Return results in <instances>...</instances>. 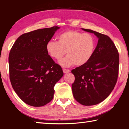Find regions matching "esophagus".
<instances>
[{
  "label": "esophagus",
  "mask_w": 129,
  "mask_h": 129,
  "mask_svg": "<svg viewBox=\"0 0 129 129\" xmlns=\"http://www.w3.org/2000/svg\"><path fill=\"white\" fill-rule=\"evenodd\" d=\"M62 71H63V72H64V73H68L70 72L69 69H63Z\"/></svg>",
  "instance_id": "34e87169"
}]
</instances>
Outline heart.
I'll return each mask as SVG.
<instances>
[{"label":"heart","mask_w":129,"mask_h":129,"mask_svg":"<svg viewBox=\"0 0 129 129\" xmlns=\"http://www.w3.org/2000/svg\"><path fill=\"white\" fill-rule=\"evenodd\" d=\"M95 46V39L91 34L67 30L58 36V41H48L45 47L48 54L55 60L61 59L67 52L68 56L58 63L67 68L75 64L78 67L86 64L93 56Z\"/></svg>","instance_id":"obj_1"}]
</instances>
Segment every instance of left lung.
Returning a JSON list of instances; mask_svg holds the SVG:
<instances>
[{
	"label": "left lung",
	"instance_id": "8db88e82",
	"mask_svg": "<svg viewBox=\"0 0 129 129\" xmlns=\"http://www.w3.org/2000/svg\"><path fill=\"white\" fill-rule=\"evenodd\" d=\"M99 39L93 55L82 66L72 70L75 80L72 86L73 97L85 106L94 105L105 100L116 84L119 69V54L109 36L82 28Z\"/></svg>",
	"mask_w": 129,
	"mask_h": 129
}]
</instances>
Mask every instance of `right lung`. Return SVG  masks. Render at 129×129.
Returning a JSON list of instances; mask_svg holds the SVG:
<instances>
[{"label": "right lung", "mask_w": 129, "mask_h": 129, "mask_svg": "<svg viewBox=\"0 0 129 129\" xmlns=\"http://www.w3.org/2000/svg\"><path fill=\"white\" fill-rule=\"evenodd\" d=\"M60 27L54 26L21 35L11 49L10 78L19 98L30 106H44L52 101L54 86L63 73L48 54L46 44Z\"/></svg>", "instance_id": "add662e5"}]
</instances>
